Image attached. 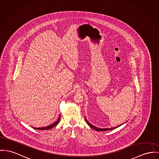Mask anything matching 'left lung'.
Masks as SVG:
<instances>
[{
  "label": "left lung",
  "mask_w": 159,
  "mask_h": 159,
  "mask_svg": "<svg viewBox=\"0 0 159 159\" xmlns=\"http://www.w3.org/2000/svg\"><path fill=\"white\" fill-rule=\"evenodd\" d=\"M85 119L86 122L87 123V124L91 128H93V129H94V130H96V131H109V130H112L113 129H116V128H118L119 126H117V127H114V128H98V127H96V126H94V125H93L92 124H91L89 122L88 120H87V119H86V118H85Z\"/></svg>",
  "instance_id": "obj_1"
}]
</instances>
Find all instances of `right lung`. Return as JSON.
Returning a JSON list of instances; mask_svg holds the SVG:
<instances>
[{"mask_svg": "<svg viewBox=\"0 0 159 159\" xmlns=\"http://www.w3.org/2000/svg\"><path fill=\"white\" fill-rule=\"evenodd\" d=\"M60 119H61V116H59V117L58 120H57L56 122L52 123V125H50L48 126L43 127V128H34V129H39V130H46V129H51V128H53V127L56 126V125L59 123Z\"/></svg>", "mask_w": 159, "mask_h": 159, "instance_id": "add662e5", "label": "right lung"}]
</instances>
